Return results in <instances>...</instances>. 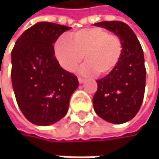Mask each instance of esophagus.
<instances>
[{"label":"esophagus","instance_id":"1","mask_svg":"<svg viewBox=\"0 0 159 159\" xmlns=\"http://www.w3.org/2000/svg\"><path fill=\"white\" fill-rule=\"evenodd\" d=\"M78 81H79L80 84H83V83H84L85 80L84 79V78H82V77H78Z\"/></svg>","mask_w":159,"mask_h":159}]
</instances>
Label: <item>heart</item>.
Returning a JSON list of instances; mask_svg holds the SVG:
<instances>
[{"label":"heart","mask_w":159,"mask_h":159,"mask_svg":"<svg viewBox=\"0 0 159 159\" xmlns=\"http://www.w3.org/2000/svg\"><path fill=\"white\" fill-rule=\"evenodd\" d=\"M121 54L120 38L100 27L80 29L69 38L61 37L54 45L55 58L67 72H75L84 58L86 62L81 68L84 75H109L117 67Z\"/></svg>","instance_id":"b5f03b06"}]
</instances>
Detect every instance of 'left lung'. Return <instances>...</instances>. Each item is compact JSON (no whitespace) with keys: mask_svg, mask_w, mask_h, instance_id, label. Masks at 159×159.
Instances as JSON below:
<instances>
[{"mask_svg":"<svg viewBox=\"0 0 159 159\" xmlns=\"http://www.w3.org/2000/svg\"><path fill=\"white\" fill-rule=\"evenodd\" d=\"M94 25L113 32L122 43V54L117 67L105 77L97 80L94 110L106 121L121 124L137 114L143 102L146 75L143 48L125 23L104 21Z\"/></svg>","mask_w":159,"mask_h":159,"instance_id":"left-lung-1","label":"left lung"}]
</instances>
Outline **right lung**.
I'll use <instances>...</instances> for the list:
<instances>
[{
  "label": "right lung",
  "mask_w": 159,
  "mask_h": 159,
  "mask_svg": "<svg viewBox=\"0 0 159 159\" xmlns=\"http://www.w3.org/2000/svg\"><path fill=\"white\" fill-rule=\"evenodd\" d=\"M69 29L39 22L19 37L12 50L11 79L16 101L33 124L48 126L62 119L78 87L77 77L62 69L54 56L53 44Z\"/></svg>",
  "instance_id": "add662e5"
}]
</instances>
